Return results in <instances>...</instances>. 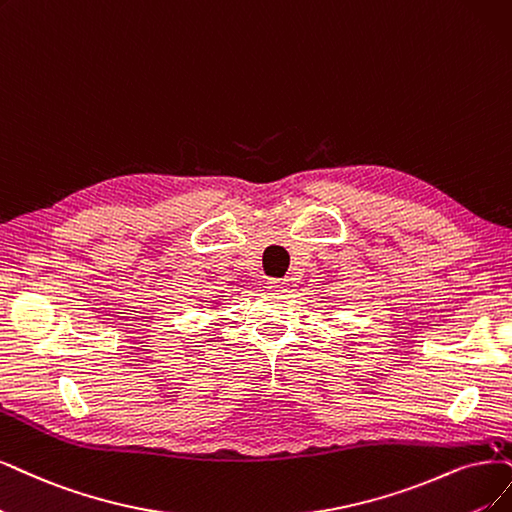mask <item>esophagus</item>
Listing matches in <instances>:
<instances>
[{
    "label": "esophagus",
    "mask_w": 512,
    "mask_h": 512,
    "mask_svg": "<svg viewBox=\"0 0 512 512\" xmlns=\"http://www.w3.org/2000/svg\"><path fill=\"white\" fill-rule=\"evenodd\" d=\"M268 287L276 291H285L289 287V280L285 278H268Z\"/></svg>",
    "instance_id": "34e87169"
}]
</instances>
